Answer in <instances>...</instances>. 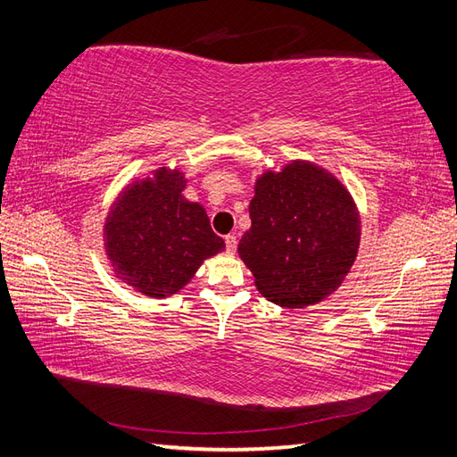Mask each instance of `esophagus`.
Instances as JSON below:
<instances>
[{"label":"esophagus","instance_id":"34e87169","mask_svg":"<svg viewBox=\"0 0 457 457\" xmlns=\"http://www.w3.org/2000/svg\"><path fill=\"white\" fill-rule=\"evenodd\" d=\"M225 245H227V252H228V254H232V252H237L238 240H237L235 235H227V237H225Z\"/></svg>","mask_w":457,"mask_h":457}]
</instances>
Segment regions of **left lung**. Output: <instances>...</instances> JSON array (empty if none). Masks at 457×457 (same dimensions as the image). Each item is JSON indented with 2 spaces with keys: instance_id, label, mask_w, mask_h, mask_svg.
I'll use <instances>...</instances> for the list:
<instances>
[{
  "instance_id": "8db88e82",
  "label": "left lung",
  "mask_w": 457,
  "mask_h": 457,
  "mask_svg": "<svg viewBox=\"0 0 457 457\" xmlns=\"http://www.w3.org/2000/svg\"><path fill=\"white\" fill-rule=\"evenodd\" d=\"M250 201L252 227L238 254L256 287L279 307L314 305L340 287L360 246L358 209L340 181L295 160L266 171Z\"/></svg>"
}]
</instances>
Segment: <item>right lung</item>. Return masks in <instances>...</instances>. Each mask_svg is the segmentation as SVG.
I'll return each mask as SVG.
<instances>
[{"instance_id":"obj_1","label":"right lung","mask_w":457,"mask_h":457,"mask_svg":"<svg viewBox=\"0 0 457 457\" xmlns=\"http://www.w3.org/2000/svg\"><path fill=\"white\" fill-rule=\"evenodd\" d=\"M184 174L160 168L154 178L135 181L111 207L105 252L117 278L148 297L181 289L225 240L211 228L205 209L181 191Z\"/></svg>"}]
</instances>
